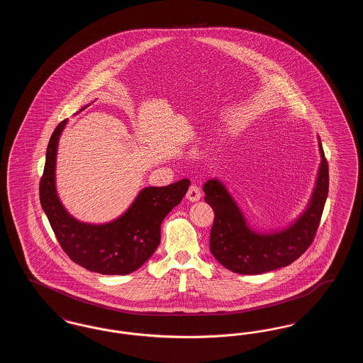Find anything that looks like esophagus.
Wrapping results in <instances>:
<instances>
[{"label": "esophagus", "instance_id": "1", "mask_svg": "<svg viewBox=\"0 0 363 363\" xmlns=\"http://www.w3.org/2000/svg\"><path fill=\"white\" fill-rule=\"evenodd\" d=\"M186 199L191 201V203H196V201H199L201 199V191L196 185H191L189 190H188V193H186Z\"/></svg>", "mask_w": 363, "mask_h": 363}]
</instances>
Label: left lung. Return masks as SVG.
<instances>
[{
  "label": "left lung",
  "instance_id": "obj_1",
  "mask_svg": "<svg viewBox=\"0 0 363 363\" xmlns=\"http://www.w3.org/2000/svg\"><path fill=\"white\" fill-rule=\"evenodd\" d=\"M321 163L305 211L284 228L259 231L247 223L225 184L212 178L204 184L206 201L213 209L209 250L228 271L259 275L287 267L302 256L314 240L329 188L328 163L318 138Z\"/></svg>",
  "mask_w": 363,
  "mask_h": 363
}]
</instances>
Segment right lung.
Listing matches in <instances>:
<instances>
[{"label":"right lung","instance_id":"right-lung-1","mask_svg":"<svg viewBox=\"0 0 363 363\" xmlns=\"http://www.w3.org/2000/svg\"><path fill=\"white\" fill-rule=\"evenodd\" d=\"M86 107L88 104L82 110ZM65 125L67 120L55 128L48 145L45 170L39 184L40 206L61 247L72 261L91 272L128 275L154 255L160 243V225L166 215L181 203L190 181L181 179L167 186L140 190L130 207L111 222L102 225L80 222L62 206L55 188L57 150Z\"/></svg>","mask_w":363,"mask_h":363}]
</instances>
